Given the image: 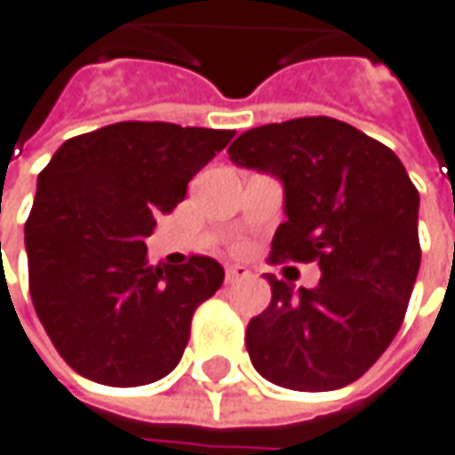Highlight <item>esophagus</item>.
<instances>
[{"label":"esophagus","instance_id":"esophagus-1","mask_svg":"<svg viewBox=\"0 0 455 455\" xmlns=\"http://www.w3.org/2000/svg\"><path fill=\"white\" fill-rule=\"evenodd\" d=\"M247 275H249V267L227 265V283H236V280H244Z\"/></svg>","mask_w":455,"mask_h":455}]
</instances>
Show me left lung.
I'll return each instance as SVG.
<instances>
[{
	"instance_id": "8db88e82",
	"label": "left lung",
	"mask_w": 455,
	"mask_h": 455,
	"mask_svg": "<svg viewBox=\"0 0 455 455\" xmlns=\"http://www.w3.org/2000/svg\"><path fill=\"white\" fill-rule=\"evenodd\" d=\"M228 157L285 186L269 262L321 267V283L298 292L267 275L272 300L247 326L251 364L298 392L356 382L397 336L420 269V196L405 165L331 116L249 129Z\"/></svg>"
}]
</instances>
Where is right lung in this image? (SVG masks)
Wrapping results in <instances>:
<instances>
[{
    "label": "right lung",
    "instance_id": "1",
    "mask_svg": "<svg viewBox=\"0 0 455 455\" xmlns=\"http://www.w3.org/2000/svg\"><path fill=\"white\" fill-rule=\"evenodd\" d=\"M231 137L119 122L70 137L40 172L25 224L32 306L81 377L140 387L178 366L193 313L221 287L224 267L204 254L149 265L145 239Z\"/></svg>",
    "mask_w": 455,
    "mask_h": 455
}]
</instances>
